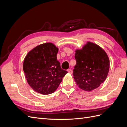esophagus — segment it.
<instances>
[{"instance_id":"1","label":"esophagus","mask_w":127,"mask_h":127,"mask_svg":"<svg viewBox=\"0 0 127 127\" xmlns=\"http://www.w3.org/2000/svg\"><path fill=\"white\" fill-rule=\"evenodd\" d=\"M67 71L69 73V74H72V70L71 69H68Z\"/></svg>"}]
</instances>
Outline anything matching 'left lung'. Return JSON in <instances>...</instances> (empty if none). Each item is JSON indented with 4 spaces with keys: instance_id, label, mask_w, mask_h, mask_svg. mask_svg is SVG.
Returning a JSON list of instances; mask_svg holds the SVG:
<instances>
[{
    "instance_id": "8db88e82",
    "label": "left lung",
    "mask_w": 127,
    "mask_h": 127,
    "mask_svg": "<svg viewBox=\"0 0 127 127\" xmlns=\"http://www.w3.org/2000/svg\"><path fill=\"white\" fill-rule=\"evenodd\" d=\"M76 64L73 76L77 85L90 92L100 86L108 74L110 60L106 53L96 44L87 42L75 51Z\"/></svg>"
}]
</instances>
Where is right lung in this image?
Instances as JSON below:
<instances>
[{
    "mask_svg": "<svg viewBox=\"0 0 127 127\" xmlns=\"http://www.w3.org/2000/svg\"><path fill=\"white\" fill-rule=\"evenodd\" d=\"M58 48L50 42L36 46L27 54L23 70L29 85L37 93L48 95L53 93L68 72L57 60Z\"/></svg>",
    "mask_w": 127,
    "mask_h": 127,
    "instance_id": "right-lung-1",
    "label": "right lung"
}]
</instances>
